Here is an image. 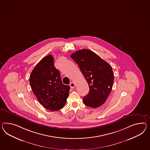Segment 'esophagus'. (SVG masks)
<instances>
[{"mask_svg": "<svg viewBox=\"0 0 150 150\" xmlns=\"http://www.w3.org/2000/svg\"><path fill=\"white\" fill-rule=\"evenodd\" d=\"M69 85H70V87L72 88H73L75 87V84H74V83H73V82H71V83H70Z\"/></svg>", "mask_w": 150, "mask_h": 150, "instance_id": "esophagus-1", "label": "esophagus"}]
</instances>
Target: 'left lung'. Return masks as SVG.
Returning <instances> with one entry per match:
<instances>
[{
	"label": "left lung",
	"instance_id": "8db88e82",
	"mask_svg": "<svg viewBox=\"0 0 150 150\" xmlns=\"http://www.w3.org/2000/svg\"><path fill=\"white\" fill-rule=\"evenodd\" d=\"M71 57L79 67L89 86V92L83 98L84 103L93 108L103 104L111 92L114 82L111 66L89 50H78Z\"/></svg>",
	"mask_w": 150,
	"mask_h": 150
}]
</instances>
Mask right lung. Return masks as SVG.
<instances>
[{"mask_svg":"<svg viewBox=\"0 0 150 150\" xmlns=\"http://www.w3.org/2000/svg\"><path fill=\"white\" fill-rule=\"evenodd\" d=\"M29 82L33 92L45 108L55 111L64 107L69 95L70 87L62 83L52 55L42 59L35 67Z\"/></svg>","mask_w":150,"mask_h":150,"instance_id":"add662e5","label":"right lung"}]
</instances>
